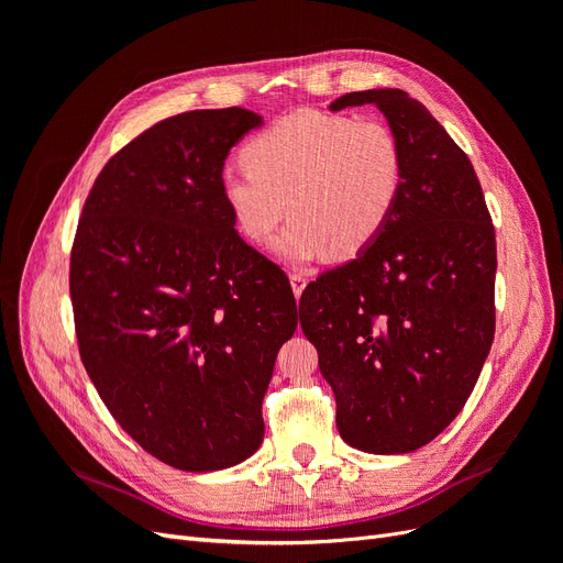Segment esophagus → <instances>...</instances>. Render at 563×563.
Returning <instances> with one entry per match:
<instances>
[{
  "instance_id": "esophagus-1",
  "label": "esophagus",
  "mask_w": 563,
  "mask_h": 563,
  "mask_svg": "<svg viewBox=\"0 0 563 563\" xmlns=\"http://www.w3.org/2000/svg\"><path fill=\"white\" fill-rule=\"evenodd\" d=\"M305 286H308V277L298 275V272H296V275H291V288H294L296 298H300V294L305 291Z\"/></svg>"
}]
</instances>
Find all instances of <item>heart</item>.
Masks as SVG:
<instances>
[{"instance_id": "1", "label": "heart", "mask_w": 563, "mask_h": 563, "mask_svg": "<svg viewBox=\"0 0 563 563\" xmlns=\"http://www.w3.org/2000/svg\"><path fill=\"white\" fill-rule=\"evenodd\" d=\"M246 172L220 178V197L246 242L277 244L286 265L354 258L378 242L404 192L401 143L378 119L294 112L242 147Z\"/></svg>"}]
</instances>
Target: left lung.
Returning a JSON list of instances; mask_svg holds the SVG:
<instances>
[{"label": "left lung", "mask_w": 563, "mask_h": 563, "mask_svg": "<svg viewBox=\"0 0 563 563\" xmlns=\"http://www.w3.org/2000/svg\"><path fill=\"white\" fill-rule=\"evenodd\" d=\"M376 106L404 150L399 207L378 242L312 282L300 327L338 401L345 444L411 453L463 411L496 331V232L467 155L401 89L335 98Z\"/></svg>", "instance_id": "left-lung-1"}]
</instances>
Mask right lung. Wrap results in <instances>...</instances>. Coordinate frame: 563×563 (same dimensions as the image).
Instances as JSON below:
<instances>
[{"label":"right lung","mask_w":563,"mask_h":563,"mask_svg":"<svg viewBox=\"0 0 563 563\" xmlns=\"http://www.w3.org/2000/svg\"><path fill=\"white\" fill-rule=\"evenodd\" d=\"M263 117H168L106 164L70 261L79 354L124 432L185 472L240 465L298 327L284 272L234 230L220 197L230 147Z\"/></svg>","instance_id":"obj_1"}]
</instances>
